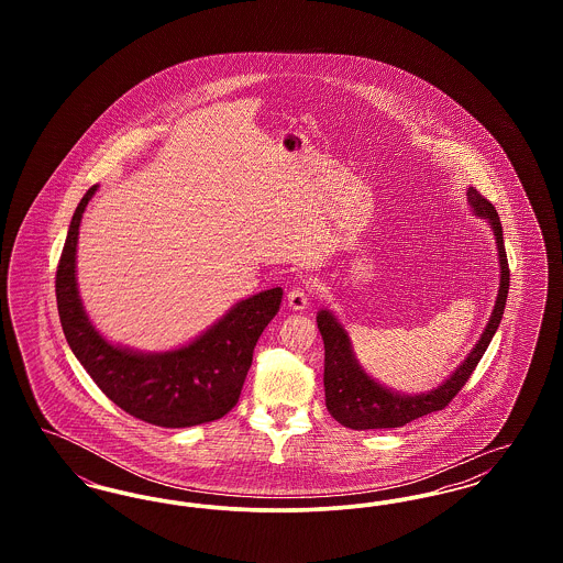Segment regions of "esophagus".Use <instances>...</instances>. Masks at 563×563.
Instances as JSON below:
<instances>
[{
    "instance_id": "1",
    "label": "esophagus",
    "mask_w": 563,
    "mask_h": 563,
    "mask_svg": "<svg viewBox=\"0 0 563 563\" xmlns=\"http://www.w3.org/2000/svg\"><path fill=\"white\" fill-rule=\"evenodd\" d=\"M287 301L294 310H303L310 303V289L303 285H295L294 289L287 294Z\"/></svg>"
}]
</instances>
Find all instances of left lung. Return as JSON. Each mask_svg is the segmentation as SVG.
<instances>
[{
	"label": "left lung",
	"instance_id": "obj_1",
	"mask_svg": "<svg viewBox=\"0 0 563 563\" xmlns=\"http://www.w3.org/2000/svg\"><path fill=\"white\" fill-rule=\"evenodd\" d=\"M468 202L475 213L489 219V223L494 228V236L498 242L500 269H503L498 299H496L492 319L483 331L482 340L466 356V361L455 369V374L448 382H443L439 388L430 390L427 395L401 397V395L379 386L358 367V363L352 356L346 331L327 310H322L317 317V322H319V331H321L322 344H324V377H322L324 405H327L329 413L340 424L354 430L405 427L411 420H418L427 413L445 409L455 395L462 390V386L468 382L475 367L479 365V361H482V356L489 346L498 324L503 321V314H505L507 295H509L510 269L505 241H503V223H500V217L496 213L494 205L475 188L468 189Z\"/></svg>",
	"mask_w": 563,
	"mask_h": 563
}]
</instances>
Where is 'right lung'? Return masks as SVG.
<instances>
[{
  "mask_svg": "<svg viewBox=\"0 0 563 563\" xmlns=\"http://www.w3.org/2000/svg\"><path fill=\"white\" fill-rule=\"evenodd\" d=\"M95 189L84 194L56 266V306L67 344L109 401L133 418L162 429L223 418L241 399L253 350L280 308L283 289L244 299L186 349L136 354L111 346L86 319L76 287L78 230Z\"/></svg>",
  "mask_w": 563,
  "mask_h": 563,
  "instance_id": "right-lung-1",
  "label": "right lung"
}]
</instances>
